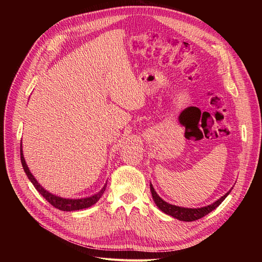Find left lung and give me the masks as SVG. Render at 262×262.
Returning a JSON list of instances; mask_svg holds the SVG:
<instances>
[{
  "label": "left lung",
  "mask_w": 262,
  "mask_h": 262,
  "mask_svg": "<svg viewBox=\"0 0 262 262\" xmlns=\"http://www.w3.org/2000/svg\"><path fill=\"white\" fill-rule=\"evenodd\" d=\"M149 187H150V192H152L153 200H154L155 204L158 207V209L163 211L164 213L168 214V215H171L172 217H175V219L180 220V221H185V222H192V221L199 220V219L205 216L207 214L212 212L214 209L217 208L219 205L224 201V199L228 195V193L231 192V191H228L223 196L220 198L217 201L208 205V207H203V208H200V209H187V208L176 207V205H172V204L165 202L162 199V198H160V195L156 193L153 186L149 185Z\"/></svg>",
  "instance_id": "8db88e82"
}]
</instances>
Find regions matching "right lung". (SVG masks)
Masks as SVG:
<instances>
[{
  "label": "right lung",
  "mask_w": 262,
  "mask_h": 262,
  "mask_svg": "<svg viewBox=\"0 0 262 262\" xmlns=\"http://www.w3.org/2000/svg\"><path fill=\"white\" fill-rule=\"evenodd\" d=\"M20 162H21L23 168H24V170H25L28 179L33 182V185L37 189V191L40 193L51 205H53L54 208H57L61 211H75V210H82L85 208H89L100 199V196L102 195V193H104L105 189H106V185H105L104 188H102L97 194H94L89 198H84V199H63V198L51 194L50 192L47 191V190H45L40 185L38 184L37 180L33 176V173L29 171L25 160H24L21 148H20Z\"/></svg>",
  "instance_id": "right-lung-1"
}]
</instances>
